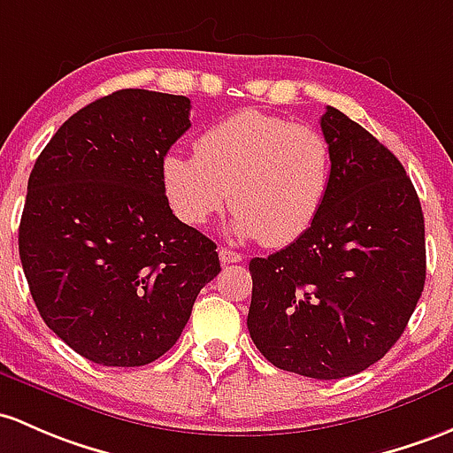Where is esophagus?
I'll list each match as a JSON object with an SVG mask.
<instances>
[{
  "label": "esophagus",
  "mask_w": 453,
  "mask_h": 453,
  "mask_svg": "<svg viewBox=\"0 0 453 453\" xmlns=\"http://www.w3.org/2000/svg\"><path fill=\"white\" fill-rule=\"evenodd\" d=\"M220 261L222 264H240V261H244V257L240 255V252L235 250H228V248H222L220 250Z\"/></svg>",
  "instance_id": "esophagus-1"
}]
</instances>
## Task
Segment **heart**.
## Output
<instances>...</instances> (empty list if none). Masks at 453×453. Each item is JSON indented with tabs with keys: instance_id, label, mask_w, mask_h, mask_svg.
<instances>
[{
	"instance_id": "heart-1",
	"label": "heart",
	"mask_w": 453,
	"mask_h": 453,
	"mask_svg": "<svg viewBox=\"0 0 453 453\" xmlns=\"http://www.w3.org/2000/svg\"><path fill=\"white\" fill-rule=\"evenodd\" d=\"M194 150L162 159L164 192L186 225H207L231 201L233 237L279 248L318 218L333 164L322 131L248 108L209 125Z\"/></svg>"
}]
</instances>
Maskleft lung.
<instances>
[{
	"label": "left lung",
	"instance_id": "obj_1",
	"mask_svg": "<svg viewBox=\"0 0 453 453\" xmlns=\"http://www.w3.org/2000/svg\"><path fill=\"white\" fill-rule=\"evenodd\" d=\"M330 181L304 235L250 261L248 330L285 372L354 376L402 337L426 283V225L400 159L343 111L326 108Z\"/></svg>",
	"mask_w": 453,
	"mask_h": 453
}]
</instances>
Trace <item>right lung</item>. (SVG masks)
I'll return each mask as SVG.
<instances>
[{"instance_id": "1", "label": "right lung", "mask_w": 453, "mask_h": 453, "mask_svg": "<svg viewBox=\"0 0 453 453\" xmlns=\"http://www.w3.org/2000/svg\"><path fill=\"white\" fill-rule=\"evenodd\" d=\"M189 108L181 95L111 92L75 111L32 168L23 272L45 324L92 363L140 367L166 354L220 272L216 244L174 216L162 186Z\"/></svg>"}]
</instances>
